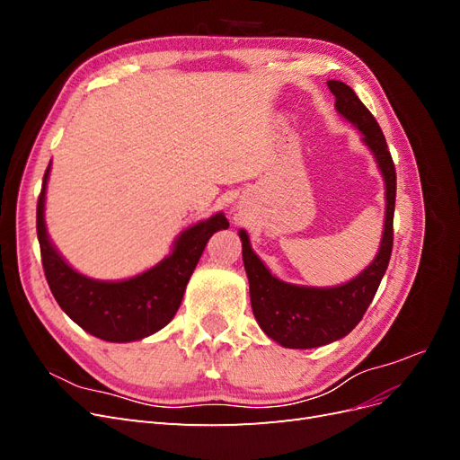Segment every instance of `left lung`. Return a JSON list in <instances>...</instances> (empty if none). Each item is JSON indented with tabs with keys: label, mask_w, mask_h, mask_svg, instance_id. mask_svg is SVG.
Masks as SVG:
<instances>
[{
	"label": "left lung",
	"mask_w": 460,
	"mask_h": 460,
	"mask_svg": "<svg viewBox=\"0 0 460 460\" xmlns=\"http://www.w3.org/2000/svg\"><path fill=\"white\" fill-rule=\"evenodd\" d=\"M328 86L336 95V109L363 132L365 144L378 161L385 180V228L380 252L370 267L355 280L336 288H303L278 280L253 253L247 234L240 232L253 314L269 338L289 349H313L347 336L360 323L378 291L394 249L397 176L385 136L349 86L340 80H330Z\"/></svg>",
	"instance_id": "left-lung-1"
}]
</instances>
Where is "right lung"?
Instances as JSON below:
<instances>
[{
	"label": "right lung",
	"mask_w": 460,
	"mask_h": 460,
	"mask_svg": "<svg viewBox=\"0 0 460 460\" xmlns=\"http://www.w3.org/2000/svg\"><path fill=\"white\" fill-rule=\"evenodd\" d=\"M49 166L36 207V232L46 280L59 307L75 323L105 341H134L166 326L182 303L186 284L211 235L228 228L218 213L180 234L171 257L124 282H97L78 274L55 252L44 225V199Z\"/></svg>",
	"instance_id": "obj_1"
}]
</instances>
